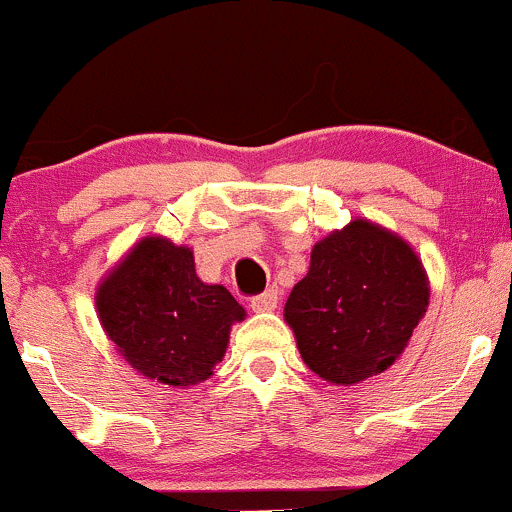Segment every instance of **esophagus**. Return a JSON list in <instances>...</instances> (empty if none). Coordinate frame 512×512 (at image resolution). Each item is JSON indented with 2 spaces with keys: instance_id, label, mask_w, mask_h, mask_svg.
<instances>
[{
  "instance_id": "1",
  "label": "esophagus",
  "mask_w": 512,
  "mask_h": 512,
  "mask_svg": "<svg viewBox=\"0 0 512 512\" xmlns=\"http://www.w3.org/2000/svg\"><path fill=\"white\" fill-rule=\"evenodd\" d=\"M250 305H252V310H255V313H272L276 305H279V291H276V289L264 291V293H260V296L252 298Z\"/></svg>"
}]
</instances>
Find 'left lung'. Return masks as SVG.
<instances>
[{"mask_svg":"<svg viewBox=\"0 0 512 512\" xmlns=\"http://www.w3.org/2000/svg\"><path fill=\"white\" fill-rule=\"evenodd\" d=\"M428 298L431 284L416 250L358 216L317 240L284 320L305 366L325 383L349 387L385 373L404 354Z\"/></svg>","mask_w":512,"mask_h":512,"instance_id":"left-lung-1","label":"left lung"}]
</instances>
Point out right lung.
Segmentation results:
<instances>
[{"mask_svg": "<svg viewBox=\"0 0 512 512\" xmlns=\"http://www.w3.org/2000/svg\"><path fill=\"white\" fill-rule=\"evenodd\" d=\"M96 313L117 354L144 378L192 387L214 375L245 308L221 284H204L187 245L144 236L103 276Z\"/></svg>", "mask_w": 512, "mask_h": 512, "instance_id": "obj_1", "label": "right lung"}]
</instances>
